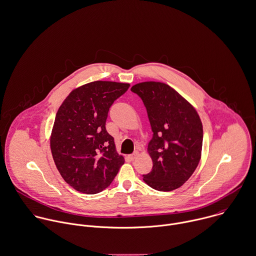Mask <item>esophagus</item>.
<instances>
[{
    "label": "esophagus",
    "mask_w": 256,
    "mask_h": 256,
    "mask_svg": "<svg viewBox=\"0 0 256 256\" xmlns=\"http://www.w3.org/2000/svg\"><path fill=\"white\" fill-rule=\"evenodd\" d=\"M138 155H139V152H138V151H135V152H134L132 155H130V158H131L132 160H134V159H135V158H136Z\"/></svg>",
    "instance_id": "obj_1"
}]
</instances>
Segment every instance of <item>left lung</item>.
Instances as JSON below:
<instances>
[{
    "instance_id": "8db88e82",
    "label": "left lung",
    "mask_w": 256,
    "mask_h": 256,
    "mask_svg": "<svg viewBox=\"0 0 256 256\" xmlns=\"http://www.w3.org/2000/svg\"><path fill=\"white\" fill-rule=\"evenodd\" d=\"M131 91L142 98L153 132L147 148L153 168L143 180L157 190H174L190 178L202 157V124L198 113L164 82H140Z\"/></svg>"
}]
</instances>
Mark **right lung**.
Wrapping results in <instances>:
<instances>
[{"label": "right lung", "instance_id": "right-lung-1", "mask_svg": "<svg viewBox=\"0 0 256 256\" xmlns=\"http://www.w3.org/2000/svg\"><path fill=\"white\" fill-rule=\"evenodd\" d=\"M129 86L102 80L78 86L58 110L50 134L52 158L64 180L80 192L106 188L125 162L105 123L110 106Z\"/></svg>", "mask_w": 256, "mask_h": 256}]
</instances>
